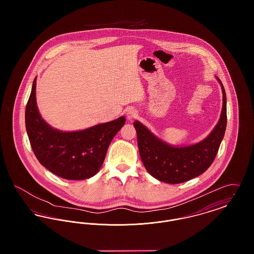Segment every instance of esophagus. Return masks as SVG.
Masks as SVG:
<instances>
[{
	"instance_id": "1",
	"label": "esophagus",
	"mask_w": 254,
	"mask_h": 254,
	"mask_svg": "<svg viewBox=\"0 0 254 254\" xmlns=\"http://www.w3.org/2000/svg\"><path fill=\"white\" fill-rule=\"evenodd\" d=\"M126 115H127V120H132V119H134V118L137 116V111H136L135 109H128V110L127 111Z\"/></svg>"
}]
</instances>
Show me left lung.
<instances>
[{"mask_svg":"<svg viewBox=\"0 0 254 254\" xmlns=\"http://www.w3.org/2000/svg\"><path fill=\"white\" fill-rule=\"evenodd\" d=\"M223 92V106L214 128L202 141L189 145H172L151 132L141 122L133 123L137 132L140 156L147 172L159 181L180 184L191 180L210 167L217 154L227 127V98Z\"/></svg>","mask_w":254,"mask_h":254,"instance_id":"left-lung-1","label":"left lung"}]
</instances>
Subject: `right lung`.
I'll return each mask as SVG.
<instances>
[{"mask_svg": "<svg viewBox=\"0 0 254 254\" xmlns=\"http://www.w3.org/2000/svg\"><path fill=\"white\" fill-rule=\"evenodd\" d=\"M36 79L25 108V128L38 161L67 180H85L100 170L109 144L126 123L124 116L77 131H62L45 121L37 107Z\"/></svg>", "mask_w": 254, "mask_h": 254, "instance_id": "obj_1", "label": "right lung"}]
</instances>
